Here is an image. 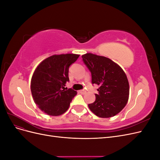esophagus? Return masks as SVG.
<instances>
[{
  "mask_svg": "<svg viewBox=\"0 0 160 160\" xmlns=\"http://www.w3.org/2000/svg\"><path fill=\"white\" fill-rule=\"evenodd\" d=\"M79 92L80 93H81V94H85V93H86V91L84 90V89H83V90H79Z\"/></svg>",
  "mask_w": 160,
  "mask_h": 160,
  "instance_id": "esophagus-1",
  "label": "esophagus"
}]
</instances>
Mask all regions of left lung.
<instances>
[{
	"instance_id": "obj_1",
	"label": "left lung",
	"mask_w": 160,
	"mask_h": 160,
	"mask_svg": "<svg viewBox=\"0 0 160 160\" xmlns=\"http://www.w3.org/2000/svg\"><path fill=\"white\" fill-rule=\"evenodd\" d=\"M91 73V83L99 86L95 101L89 104L90 110L99 118L117 115L126 105L129 93V82L123 70L109 58L87 53L82 55Z\"/></svg>"
}]
</instances>
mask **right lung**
Segmentation results:
<instances>
[{"label": "right lung", "instance_id": "add662e5", "mask_svg": "<svg viewBox=\"0 0 160 160\" xmlns=\"http://www.w3.org/2000/svg\"><path fill=\"white\" fill-rule=\"evenodd\" d=\"M79 57L76 54L55 55L38 65L32 75L31 90L35 103L49 115L58 116L69 109L77 91L64 89L69 68Z\"/></svg>", "mask_w": 160, "mask_h": 160}]
</instances>
